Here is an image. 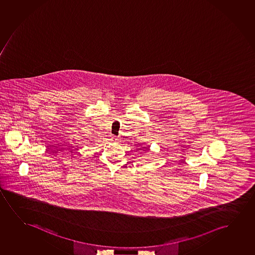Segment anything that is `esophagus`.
<instances>
[{
    "mask_svg": "<svg viewBox=\"0 0 255 255\" xmlns=\"http://www.w3.org/2000/svg\"><path fill=\"white\" fill-rule=\"evenodd\" d=\"M112 139L114 140V141H116V142H118V141L119 140V137H117V136H113V137H112Z\"/></svg>",
    "mask_w": 255,
    "mask_h": 255,
    "instance_id": "obj_1",
    "label": "esophagus"
}]
</instances>
